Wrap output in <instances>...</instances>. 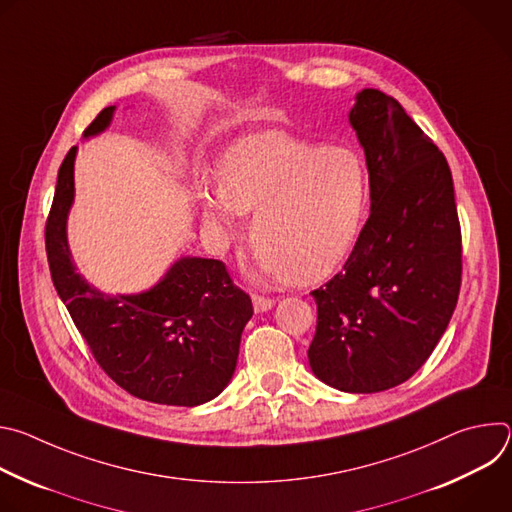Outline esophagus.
I'll list each match as a JSON object with an SVG mask.
<instances>
[{
    "instance_id": "1",
    "label": "esophagus",
    "mask_w": 512,
    "mask_h": 512,
    "mask_svg": "<svg viewBox=\"0 0 512 512\" xmlns=\"http://www.w3.org/2000/svg\"><path fill=\"white\" fill-rule=\"evenodd\" d=\"M275 306V300L273 298H265V296H259V294H253V308L255 312H267Z\"/></svg>"
}]
</instances>
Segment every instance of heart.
<instances>
[{"label": "heart", "instance_id": "1", "mask_svg": "<svg viewBox=\"0 0 512 512\" xmlns=\"http://www.w3.org/2000/svg\"><path fill=\"white\" fill-rule=\"evenodd\" d=\"M369 170L346 145H326L283 131L237 141L218 166V180L198 178L204 223L218 239L239 231L241 212L253 207L249 227L257 267L296 283L334 271L354 247L369 208Z\"/></svg>", "mask_w": 512, "mask_h": 512}]
</instances>
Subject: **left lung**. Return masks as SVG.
Segmentation results:
<instances>
[{
  "mask_svg": "<svg viewBox=\"0 0 512 512\" xmlns=\"http://www.w3.org/2000/svg\"><path fill=\"white\" fill-rule=\"evenodd\" d=\"M348 119L367 156L371 216L342 271L312 291L308 358L338 391L379 393L413 377L446 332L462 231L448 160L397 99L364 89Z\"/></svg>",
  "mask_w": 512,
  "mask_h": 512,
  "instance_id": "8db88e82",
  "label": "left lung"
}]
</instances>
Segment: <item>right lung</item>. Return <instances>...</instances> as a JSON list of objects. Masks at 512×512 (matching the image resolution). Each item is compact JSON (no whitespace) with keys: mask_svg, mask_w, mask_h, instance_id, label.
Returning <instances> with one entry per match:
<instances>
[{"mask_svg":"<svg viewBox=\"0 0 512 512\" xmlns=\"http://www.w3.org/2000/svg\"><path fill=\"white\" fill-rule=\"evenodd\" d=\"M115 107H105L85 129L103 131ZM75 156L60 164L46 221L52 283L99 367L129 395L160 405L194 407L221 393L237 367L251 298L223 261L184 257L150 291L107 296L89 285L70 259L66 216L75 198Z\"/></svg>","mask_w":512,"mask_h":512,"instance_id":"1","label":"right lung"}]
</instances>
